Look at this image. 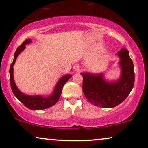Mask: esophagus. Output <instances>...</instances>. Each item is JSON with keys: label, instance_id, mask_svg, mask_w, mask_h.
I'll return each mask as SVG.
<instances>
[{"label": "esophagus", "instance_id": "34e87169", "mask_svg": "<svg viewBox=\"0 0 148 148\" xmlns=\"http://www.w3.org/2000/svg\"><path fill=\"white\" fill-rule=\"evenodd\" d=\"M73 69H74V70L77 72H79L80 70H81L80 66H79V65H78V64H76V65H75Z\"/></svg>", "mask_w": 148, "mask_h": 148}]
</instances>
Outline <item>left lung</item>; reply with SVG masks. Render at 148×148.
Segmentation results:
<instances>
[{
  "instance_id": "1",
  "label": "left lung",
  "mask_w": 148,
  "mask_h": 148,
  "mask_svg": "<svg viewBox=\"0 0 148 148\" xmlns=\"http://www.w3.org/2000/svg\"><path fill=\"white\" fill-rule=\"evenodd\" d=\"M120 58L119 66L121 74L118 79L108 80L104 73H81L84 79L83 92L89 102L96 106L111 108L124 101L134 86V66L128 50L121 48L117 52Z\"/></svg>"
}]
</instances>
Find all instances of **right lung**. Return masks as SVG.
Here are the masks:
<instances>
[{"label": "right lung", "mask_w": 148, "mask_h": 148, "mask_svg": "<svg viewBox=\"0 0 148 148\" xmlns=\"http://www.w3.org/2000/svg\"><path fill=\"white\" fill-rule=\"evenodd\" d=\"M32 42L31 39H27L23 42L21 46H19L16 50L14 54L13 61L11 64L9 70L10 74V84H11V90L13 91L14 95L20 102L30 110H40L44 109L50 108L54 106L58 100H59L61 95L62 88L65 83L72 77L71 74H66L61 77L56 83L54 86L53 92L50 95H27L21 92L16 86L13 77V66L15 63L17 56L23 52L26 47L25 45L30 44Z\"/></svg>", "instance_id": "1"}]
</instances>
